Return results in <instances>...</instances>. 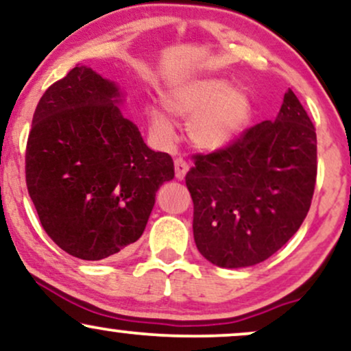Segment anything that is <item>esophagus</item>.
Segmentation results:
<instances>
[{
  "label": "esophagus",
  "mask_w": 351,
  "mask_h": 351,
  "mask_svg": "<svg viewBox=\"0 0 351 351\" xmlns=\"http://www.w3.org/2000/svg\"><path fill=\"white\" fill-rule=\"evenodd\" d=\"M189 170V165L184 162L183 158H176L175 160V176L176 180H183L186 176V173Z\"/></svg>",
  "instance_id": "obj_1"
}]
</instances>
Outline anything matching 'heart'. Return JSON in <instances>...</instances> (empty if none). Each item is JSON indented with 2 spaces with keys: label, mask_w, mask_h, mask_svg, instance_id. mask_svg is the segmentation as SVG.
I'll use <instances>...</instances> for the list:
<instances>
[{
  "label": "heart",
  "mask_w": 351,
  "mask_h": 351,
  "mask_svg": "<svg viewBox=\"0 0 351 351\" xmlns=\"http://www.w3.org/2000/svg\"><path fill=\"white\" fill-rule=\"evenodd\" d=\"M168 114L187 119L188 135L194 145L216 150L234 141L250 116L248 96L237 86H227L219 78L189 80L168 90L162 98ZM150 130L160 141L173 135L171 122L155 108L145 109Z\"/></svg>",
  "instance_id": "b5f03b06"
}]
</instances>
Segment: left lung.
<instances>
[{"mask_svg":"<svg viewBox=\"0 0 351 351\" xmlns=\"http://www.w3.org/2000/svg\"><path fill=\"white\" fill-rule=\"evenodd\" d=\"M186 186L197 250L221 268L261 263L296 234L317 178V135L293 91L274 121L243 130L213 154L193 155Z\"/></svg>","mask_w":351,"mask_h":351,"instance_id":"1","label":"left lung"}]
</instances>
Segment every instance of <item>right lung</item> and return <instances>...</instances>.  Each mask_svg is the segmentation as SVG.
Segmentation results:
<instances>
[{"label":"right lung","instance_id":"right-lung-1","mask_svg":"<svg viewBox=\"0 0 351 351\" xmlns=\"http://www.w3.org/2000/svg\"><path fill=\"white\" fill-rule=\"evenodd\" d=\"M121 93L75 66L42 95L26 147V184L37 216L80 260L116 256L143 234L173 160L143 142L121 114Z\"/></svg>","mask_w":351,"mask_h":351}]
</instances>
